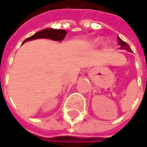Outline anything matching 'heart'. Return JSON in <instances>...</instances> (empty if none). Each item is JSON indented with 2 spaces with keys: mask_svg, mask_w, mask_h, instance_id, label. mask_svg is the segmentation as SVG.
<instances>
[{
  "mask_svg": "<svg viewBox=\"0 0 147 147\" xmlns=\"http://www.w3.org/2000/svg\"><path fill=\"white\" fill-rule=\"evenodd\" d=\"M96 42H97V41H96Z\"/></svg>",
  "mask_w": 147,
  "mask_h": 147,
  "instance_id": "obj_1",
  "label": "heart"
}]
</instances>
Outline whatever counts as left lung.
Segmentation results:
<instances>
[{"label":"left lung","instance_id":"1","mask_svg":"<svg viewBox=\"0 0 147 147\" xmlns=\"http://www.w3.org/2000/svg\"><path fill=\"white\" fill-rule=\"evenodd\" d=\"M118 41H119L118 44H119V47H119L120 50H126V51H129V52H131V51H132V50H131V48L129 47V46H128L125 42H123V41L119 37H118Z\"/></svg>","mask_w":147,"mask_h":147}]
</instances>
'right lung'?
Instances as JSON below:
<instances>
[{"label": "right lung", "mask_w": 147, "mask_h": 147, "mask_svg": "<svg viewBox=\"0 0 147 147\" xmlns=\"http://www.w3.org/2000/svg\"><path fill=\"white\" fill-rule=\"evenodd\" d=\"M67 32L63 29H54V28H47L42 31H39L33 34L30 37H28L24 40L23 43L35 40V39H39V38H47L53 41H57V42H61L63 39H65L66 37Z\"/></svg>", "instance_id": "1"}]
</instances>
